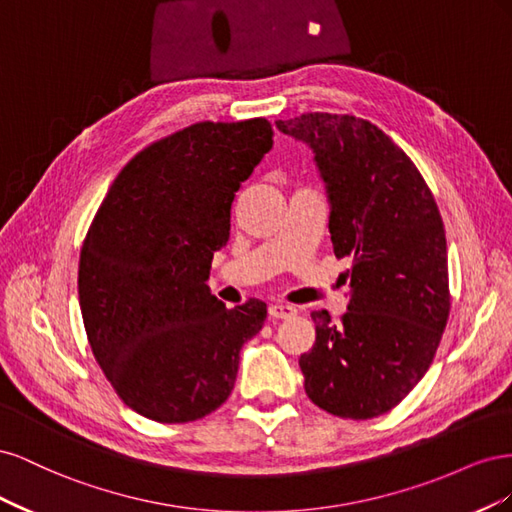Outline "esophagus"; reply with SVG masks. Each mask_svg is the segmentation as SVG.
Instances as JSON below:
<instances>
[{
	"label": "esophagus",
	"mask_w": 512,
	"mask_h": 512,
	"mask_svg": "<svg viewBox=\"0 0 512 512\" xmlns=\"http://www.w3.org/2000/svg\"><path fill=\"white\" fill-rule=\"evenodd\" d=\"M269 316L286 320V318L297 316V307L288 305V303H273V305H269Z\"/></svg>",
	"instance_id": "34e87169"
}]
</instances>
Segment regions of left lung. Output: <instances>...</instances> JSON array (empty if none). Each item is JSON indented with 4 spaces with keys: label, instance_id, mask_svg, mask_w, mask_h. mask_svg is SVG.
I'll return each mask as SVG.
<instances>
[{
    "label": "left lung",
    "instance_id": "1",
    "mask_svg": "<svg viewBox=\"0 0 512 512\" xmlns=\"http://www.w3.org/2000/svg\"><path fill=\"white\" fill-rule=\"evenodd\" d=\"M307 143L327 185L337 258H352L348 312H312L301 354L305 393L322 410L365 421L393 410L425 376L451 312L446 237L429 185L374 123L305 113L275 121Z\"/></svg>",
    "mask_w": 512,
    "mask_h": 512
}]
</instances>
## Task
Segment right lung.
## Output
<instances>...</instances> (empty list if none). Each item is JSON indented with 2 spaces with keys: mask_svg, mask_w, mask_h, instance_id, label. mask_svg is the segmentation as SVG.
<instances>
[{
  "mask_svg": "<svg viewBox=\"0 0 512 512\" xmlns=\"http://www.w3.org/2000/svg\"><path fill=\"white\" fill-rule=\"evenodd\" d=\"M273 147L267 119L200 121L123 166L91 222L79 303L91 352L123 404L158 423L218 410L267 305L228 309L207 280L235 192Z\"/></svg>",
  "mask_w": 512,
  "mask_h": 512,
  "instance_id": "add662e5",
  "label": "right lung"
}]
</instances>
